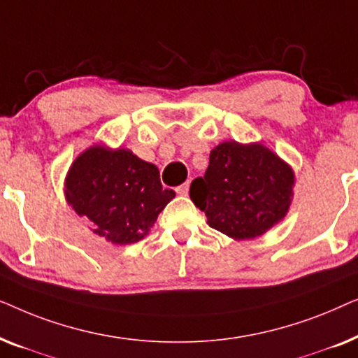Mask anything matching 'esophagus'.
<instances>
[{
    "mask_svg": "<svg viewBox=\"0 0 358 358\" xmlns=\"http://www.w3.org/2000/svg\"><path fill=\"white\" fill-rule=\"evenodd\" d=\"M189 185H190L189 180H187V182L180 184L179 187H176V192H178L179 195H187L189 194Z\"/></svg>",
    "mask_w": 358,
    "mask_h": 358,
    "instance_id": "34e87169",
    "label": "esophagus"
}]
</instances>
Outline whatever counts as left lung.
<instances>
[{"instance_id": "left-lung-1", "label": "left lung", "mask_w": 358, "mask_h": 358, "mask_svg": "<svg viewBox=\"0 0 358 358\" xmlns=\"http://www.w3.org/2000/svg\"><path fill=\"white\" fill-rule=\"evenodd\" d=\"M293 179L288 164L266 146L224 141L212 150L205 176L192 180L189 194L213 229L251 239L285 217Z\"/></svg>"}]
</instances>
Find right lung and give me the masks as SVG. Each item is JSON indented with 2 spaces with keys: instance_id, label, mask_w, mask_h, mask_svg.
<instances>
[{
  "instance_id": "1",
  "label": "right lung",
  "mask_w": 358,
  "mask_h": 358,
  "mask_svg": "<svg viewBox=\"0 0 358 358\" xmlns=\"http://www.w3.org/2000/svg\"><path fill=\"white\" fill-rule=\"evenodd\" d=\"M66 200L92 231L115 244L143 239L174 199L163 189L155 164L129 150L91 146L76 158L66 178Z\"/></svg>"
}]
</instances>
